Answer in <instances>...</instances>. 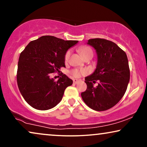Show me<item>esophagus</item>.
Returning a JSON list of instances; mask_svg holds the SVG:
<instances>
[{"instance_id":"esophagus-1","label":"esophagus","mask_w":147,"mask_h":147,"mask_svg":"<svg viewBox=\"0 0 147 147\" xmlns=\"http://www.w3.org/2000/svg\"><path fill=\"white\" fill-rule=\"evenodd\" d=\"M80 82V80H77V79H74V83L75 84H77L78 83H79Z\"/></svg>"}]
</instances>
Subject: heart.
I'll return each instance as SVG.
<instances>
[{"label":"heart","mask_w":147,"mask_h":147,"mask_svg":"<svg viewBox=\"0 0 147 147\" xmlns=\"http://www.w3.org/2000/svg\"><path fill=\"white\" fill-rule=\"evenodd\" d=\"M79 51L81 55H82V57H84V56L88 55V54L89 53H92V50L90 49V47H80L79 49ZM70 54H71V51H70V50H68V51L66 52L65 55V57H64V60H65V62H67L68 60L69 59V57H70ZM70 73L72 76H74V77L75 78H79L80 76L82 75V74H84L86 73V71L85 70H80V69H72L71 71H70Z\"/></svg>","instance_id":"obj_1"}]
</instances>
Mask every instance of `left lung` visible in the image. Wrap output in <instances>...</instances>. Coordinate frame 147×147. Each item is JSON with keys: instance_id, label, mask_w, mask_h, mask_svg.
Masks as SVG:
<instances>
[{"instance_id": "8db88e82", "label": "left lung", "mask_w": 147, "mask_h": 147, "mask_svg": "<svg viewBox=\"0 0 147 147\" xmlns=\"http://www.w3.org/2000/svg\"><path fill=\"white\" fill-rule=\"evenodd\" d=\"M88 45L98 55L96 69L85 78L87 89L81 94L86 105L96 111H104L116 105L125 94L130 80V69L125 52L116 43L104 39H91ZM99 82L94 87L93 83Z\"/></svg>"}]
</instances>
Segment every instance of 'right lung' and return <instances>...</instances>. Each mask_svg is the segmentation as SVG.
<instances>
[{"mask_svg": "<svg viewBox=\"0 0 147 147\" xmlns=\"http://www.w3.org/2000/svg\"><path fill=\"white\" fill-rule=\"evenodd\" d=\"M78 42L42 36L30 42L21 52L17 81L21 95L30 106L46 110L59 103L66 88L71 86L73 81L63 73L57 81L50 75L65 67L66 52Z\"/></svg>", "mask_w": 147, "mask_h": 147, "instance_id": "add662e5", "label": "right lung"}]
</instances>
